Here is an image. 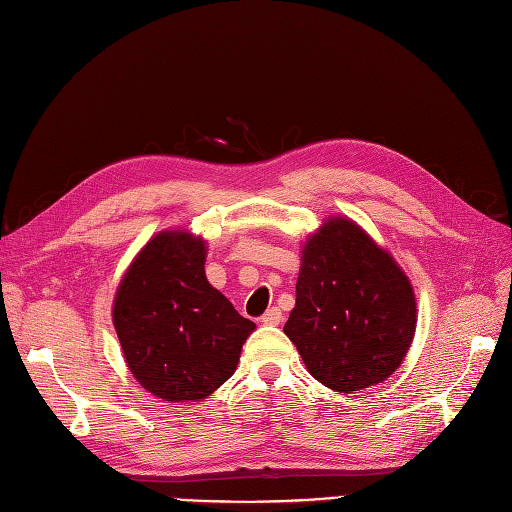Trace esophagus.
<instances>
[{"label":"esophagus","instance_id":"1","mask_svg":"<svg viewBox=\"0 0 512 512\" xmlns=\"http://www.w3.org/2000/svg\"><path fill=\"white\" fill-rule=\"evenodd\" d=\"M280 320H282V312L278 308H270L266 314L261 316V323L263 325H270V327L280 325Z\"/></svg>","mask_w":512,"mask_h":512}]
</instances>
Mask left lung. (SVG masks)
<instances>
[{
  "label": "left lung",
  "instance_id": "obj_1",
  "mask_svg": "<svg viewBox=\"0 0 512 512\" xmlns=\"http://www.w3.org/2000/svg\"><path fill=\"white\" fill-rule=\"evenodd\" d=\"M285 333L306 369L335 392L382 384L413 342L407 274L361 225L329 217L306 240Z\"/></svg>",
  "mask_w": 512,
  "mask_h": 512
}]
</instances>
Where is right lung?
<instances>
[{
    "label": "right lung",
    "mask_w": 512,
    "mask_h": 512,
    "mask_svg": "<svg viewBox=\"0 0 512 512\" xmlns=\"http://www.w3.org/2000/svg\"><path fill=\"white\" fill-rule=\"evenodd\" d=\"M206 242L185 230L151 238L113 299L126 365L170 403L200 401L230 380L255 323L240 316L204 274Z\"/></svg>",
    "instance_id": "add662e5"
}]
</instances>
